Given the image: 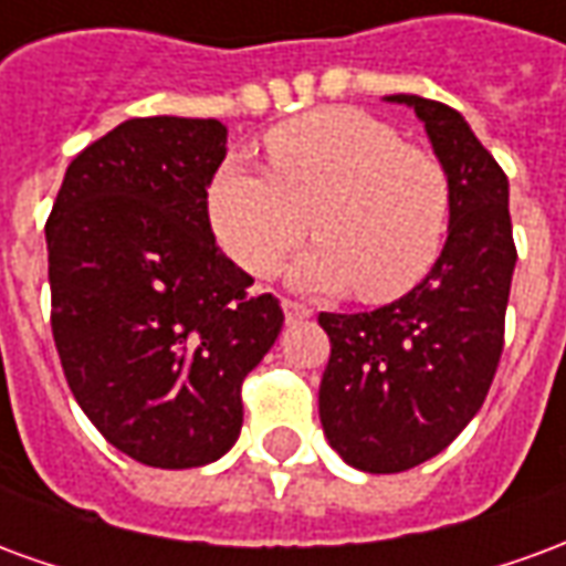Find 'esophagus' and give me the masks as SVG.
<instances>
[{
  "mask_svg": "<svg viewBox=\"0 0 566 566\" xmlns=\"http://www.w3.org/2000/svg\"><path fill=\"white\" fill-rule=\"evenodd\" d=\"M283 314H286V323H298V319H307V316H311V307H307V304L292 302V298H283Z\"/></svg>",
  "mask_w": 566,
  "mask_h": 566,
  "instance_id": "esophagus-1",
  "label": "esophagus"
}]
</instances>
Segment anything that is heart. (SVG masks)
I'll return each instance as SVG.
<instances>
[{
  "label": "heart",
  "instance_id": "b5f03b06",
  "mask_svg": "<svg viewBox=\"0 0 566 566\" xmlns=\"http://www.w3.org/2000/svg\"><path fill=\"white\" fill-rule=\"evenodd\" d=\"M271 176L226 164L212 176L207 216L219 247L247 274H274L307 234L316 243L290 268L298 290L387 302L415 290L439 259L451 186L430 151L356 109H319L264 136Z\"/></svg>",
  "mask_w": 566,
  "mask_h": 566
}]
</instances>
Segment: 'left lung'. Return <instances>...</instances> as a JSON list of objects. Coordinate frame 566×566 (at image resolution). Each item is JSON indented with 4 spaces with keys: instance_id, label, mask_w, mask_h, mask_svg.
Masks as SVG:
<instances>
[{
    "instance_id": "8db88e82",
    "label": "left lung",
    "mask_w": 566,
    "mask_h": 566,
    "mask_svg": "<svg viewBox=\"0 0 566 566\" xmlns=\"http://www.w3.org/2000/svg\"><path fill=\"white\" fill-rule=\"evenodd\" d=\"M418 115L451 186L442 255L415 290L368 314H319L332 340L319 420L344 463L405 472L479 415L503 354L515 240L509 179L463 115L392 94Z\"/></svg>"
}]
</instances>
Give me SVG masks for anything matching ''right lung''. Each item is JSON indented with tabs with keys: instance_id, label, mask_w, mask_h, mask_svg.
<instances>
[{
	"instance_id": "1",
	"label": "right lung",
	"mask_w": 566,
	"mask_h": 566,
	"mask_svg": "<svg viewBox=\"0 0 566 566\" xmlns=\"http://www.w3.org/2000/svg\"><path fill=\"white\" fill-rule=\"evenodd\" d=\"M216 118H130L78 151L48 216L51 332L75 402L146 467L212 463L243 427L240 384L283 326L216 247Z\"/></svg>"
}]
</instances>
